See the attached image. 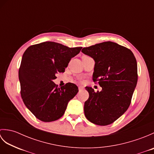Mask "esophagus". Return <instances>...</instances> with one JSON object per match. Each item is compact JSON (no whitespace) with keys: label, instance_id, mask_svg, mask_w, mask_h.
<instances>
[{"label":"esophagus","instance_id":"obj_1","mask_svg":"<svg viewBox=\"0 0 154 154\" xmlns=\"http://www.w3.org/2000/svg\"><path fill=\"white\" fill-rule=\"evenodd\" d=\"M82 90H83V87H79V91H81Z\"/></svg>","mask_w":154,"mask_h":154}]
</instances>
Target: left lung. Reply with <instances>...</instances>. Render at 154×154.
I'll use <instances>...</instances> for the list:
<instances>
[{"mask_svg": "<svg viewBox=\"0 0 154 154\" xmlns=\"http://www.w3.org/2000/svg\"><path fill=\"white\" fill-rule=\"evenodd\" d=\"M81 51L95 61L93 80L103 89L94 92L91 87H85L89 97L85 103V115L97 125H109L131 103L138 81L136 60L131 50L112 42L84 48Z\"/></svg>", "mask_w": 154, "mask_h": 154, "instance_id": "obj_1", "label": "left lung"}]
</instances>
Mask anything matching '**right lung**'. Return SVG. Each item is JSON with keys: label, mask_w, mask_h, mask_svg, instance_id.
I'll list each match as a JSON object with an SVG mask.
<instances>
[{"label": "right lung", "mask_w": 154, "mask_h": 154, "mask_svg": "<svg viewBox=\"0 0 154 154\" xmlns=\"http://www.w3.org/2000/svg\"><path fill=\"white\" fill-rule=\"evenodd\" d=\"M81 49L45 42L31 45L23 54L18 71L21 97L38 119L47 122L60 119L78 93L76 85L68 83L58 88L53 80Z\"/></svg>", "instance_id": "obj_1"}]
</instances>
